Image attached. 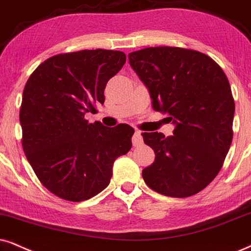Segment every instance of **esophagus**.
<instances>
[{"mask_svg": "<svg viewBox=\"0 0 251 251\" xmlns=\"http://www.w3.org/2000/svg\"><path fill=\"white\" fill-rule=\"evenodd\" d=\"M132 142L133 146H140L142 144V135L140 131H135L134 135L132 138Z\"/></svg>", "mask_w": 251, "mask_h": 251, "instance_id": "obj_1", "label": "esophagus"}]
</instances>
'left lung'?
Segmentation results:
<instances>
[{"label":"left lung","mask_w":251,"mask_h":251,"mask_svg":"<svg viewBox=\"0 0 251 251\" xmlns=\"http://www.w3.org/2000/svg\"><path fill=\"white\" fill-rule=\"evenodd\" d=\"M148 88L155 111L169 115L174 135L142 133L155 161L142 170L147 185L163 196L186 198L210 184L233 140L235 103L223 68L195 50L157 46L128 54Z\"/></svg>","instance_id":"obj_1"}]
</instances>
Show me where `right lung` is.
<instances>
[{"label":"right lung","mask_w":251,"mask_h":251,"mask_svg":"<svg viewBox=\"0 0 251 251\" xmlns=\"http://www.w3.org/2000/svg\"><path fill=\"white\" fill-rule=\"evenodd\" d=\"M125 62L120 50L61 53L41 62L25 84L22 146L38 179L59 198L98 195L109 185L116 158L132 147L134 129L127 124L105 127L84 118L104 103L107 81Z\"/></svg>","instance_id":"obj_1"}]
</instances>
